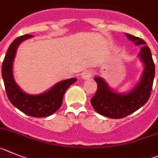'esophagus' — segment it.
Here are the masks:
<instances>
[{"mask_svg": "<svg viewBox=\"0 0 158 158\" xmlns=\"http://www.w3.org/2000/svg\"><path fill=\"white\" fill-rule=\"evenodd\" d=\"M92 75H93V71L89 70H89H86L82 72V76H81V78H82V79H85V80H86V79H89V78L91 77Z\"/></svg>", "mask_w": 158, "mask_h": 158, "instance_id": "1", "label": "esophagus"}]
</instances>
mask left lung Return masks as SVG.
<instances>
[{
  "mask_svg": "<svg viewBox=\"0 0 158 158\" xmlns=\"http://www.w3.org/2000/svg\"><path fill=\"white\" fill-rule=\"evenodd\" d=\"M125 35L135 45H143L138 56L144 65V69L137 84L125 93H119L112 89L103 78L94 77L98 89L90 100L92 106L97 113L112 119H121L144 106L150 98L155 76V65L146 42L129 34Z\"/></svg>",
  "mask_w": 158,
  "mask_h": 158,
  "instance_id": "left-lung-1",
  "label": "left lung"
}]
</instances>
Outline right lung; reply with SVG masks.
<instances>
[{
    "label": "right lung",
    "instance_id": "obj_1",
    "mask_svg": "<svg viewBox=\"0 0 158 158\" xmlns=\"http://www.w3.org/2000/svg\"><path fill=\"white\" fill-rule=\"evenodd\" d=\"M33 37V35H25L15 38L12 42L3 61L1 73L8 99L15 108L30 116L46 117L56 113L60 108L66 89L77 79L72 78L60 81L39 94L25 93L14 79L13 62L19 45L23 41Z\"/></svg>",
    "mask_w": 158,
    "mask_h": 158
}]
</instances>
